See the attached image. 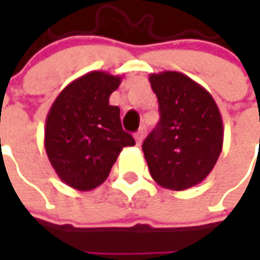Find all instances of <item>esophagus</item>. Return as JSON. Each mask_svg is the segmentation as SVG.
Here are the masks:
<instances>
[{
  "mask_svg": "<svg viewBox=\"0 0 260 260\" xmlns=\"http://www.w3.org/2000/svg\"><path fill=\"white\" fill-rule=\"evenodd\" d=\"M135 139L137 145H142V142H143V139H145V132H143V130H139L135 135Z\"/></svg>",
  "mask_w": 260,
  "mask_h": 260,
  "instance_id": "esophagus-1",
  "label": "esophagus"
}]
</instances>
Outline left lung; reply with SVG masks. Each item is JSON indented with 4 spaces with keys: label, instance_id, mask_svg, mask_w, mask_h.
Returning <instances> with one entry per match:
<instances>
[{
    "label": "left lung",
    "instance_id": "left-lung-1",
    "mask_svg": "<svg viewBox=\"0 0 260 260\" xmlns=\"http://www.w3.org/2000/svg\"><path fill=\"white\" fill-rule=\"evenodd\" d=\"M160 120L143 142L152 178L164 188L184 191L204 181L223 149V120L204 86L181 72L149 76Z\"/></svg>",
    "mask_w": 260,
    "mask_h": 260
}]
</instances>
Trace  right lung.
I'll list each match as a JSON object with an SVG mask.
<instances>
[{"label": "right lung", "mask_w": 260, "mask_h": 260, "mask_svg": "<svg viewBox=\"0 0 260 260\" xmlns=\"http://www.w3.org/2000/svg\"><path fill=\"white\" fill-rule=\"evenodd\" d=\"M120 84L118 75L85 74L63 88L46 117L47 157L60 181L78 191L100 186L123 147L136 145L121 127L120 108L108 101Z\"/></svg>", "instance_id": "right-lung-1"}]
</instances>
